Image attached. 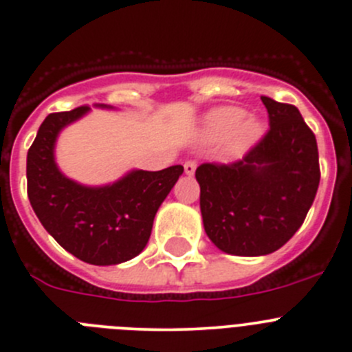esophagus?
<instances>
[{"instance_id":"34e87169","label":"esophagus","mask_w":352,"mask_h":352,"mask_svg":"<svg viewBox=\"0 0 352 352\" xmlns=\"http://www.w3.org/2000/svg\"><path fill=\"white\" fill-rule=\"evenodd\" d=\"M196 162H192V160H189V162L184 163V172H186V175H194V172H196Z\"/></svg>"}]
</instances>
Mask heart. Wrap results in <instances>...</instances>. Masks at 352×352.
<instances>
[{"label": "heart", "instance_id": "b5f03b06", "mask_svg": "<svg viewBox=\"0 0 352 352\" xmlns=\"http://www.w3.org/2000/svg\"><path fill=\"white\" fill-rule=\"evenodd\" d=\"M267 131V120L259 115L245 113L241 107H218L204 115L201 135L206 141L223 139L225 151L241 155L258 144Z\"/></svg>", "mask_w": 352, "mask_h": 352}]
</instances>
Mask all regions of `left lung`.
<instances>
[{
	"label": "left lung",
	"mask_w": 352,
	"mask_h": 352,
	"mask_svg": "<svg viewBox=\"0 0 352 352\" xmlns=\"http://www.w3.org/2000/svg\"><path fill=\"white\" fill-rule=\"evenodd\" d=\"M270 131L241 162L197 166L204 232L220 251L265 256L298 232L320 184L315 134L296 107L261 96Z\"/></svg>",
	"instance_id": "1"
}]
</instances>
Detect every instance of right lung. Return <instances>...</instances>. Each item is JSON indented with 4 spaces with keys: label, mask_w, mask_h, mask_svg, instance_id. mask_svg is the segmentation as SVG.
Returning <instances> with one entry per match:
<instances>
[{
    "label": "right lung",
    "mask_w": 352,
    "mask_h": 352,
    "mask_svg": "<svg viewBox=\"0 0 352 352\" xmlns=\"http://www.w3.org/2000/svg\"><path fill=\"white\" fill-rule=\"evenodd\" d=\"M115 110L110 104H94ZM87 104L47 115L27 153V194L47 234L89 265L110 267L135 258L151 235L156 211L184 173L132 168L115 182L85 186L60 170L54 148L61 131L89 113Z\"/></svg>",
    "instance_id": "1"
}]
</instances>
